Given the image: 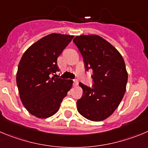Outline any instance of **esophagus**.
Masks as SVG:
<instances>
[{
    "label": "esophagus",
    "mask_w": 148,
    "mask_h": 148,
    "mask_svg": "<svg viewBox=\"0 0 148 148\" xmlns=\"http://www.w3.org/2000/svg\"><path fill=\"white\" fill-rule=\"evenodd\" d=\"M73 85H74V86H77V85H78V80H77V79H74Z\"/></svg>",
    "instance_id": "esophagus-1"
}]
</instances>
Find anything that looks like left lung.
<instances>
[{
	"instance_id": "1",
	"label": "left lung",
	"mask_w": 148,
	"mask_h": 148,
	"mask_svg": "<svg viewBox=\"0 0 148 148\" xmlns=\"http://www.w3.org/2000/svg\"><path fill=\"white\" fill-rule=\"evenodd\" d=\"M73 41L83 57L85 70H93L94 82L91 88L79 82L83 93L77 101V110L90 121H103L114 112L125 94V62L121 53L99 36H79Z\"/></svg>"
}]
</instances>
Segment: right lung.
I'll return each mask as SVG.
<instances>
[{"label":"right lung","instance_id":"1","mask_svg":"<svg viewBox=\"0 0 148 148\" xmlns=\"http://www.w3.org/2000/svg\"><path fill=\"white\" fill-rule=\"evenodd\" d=\"M74 36L51 34L32 45L23 54L16 73V85L26 110L38 118L51 117L58 111L73 81L56 75L57 59Z\"/></svg>","mask_w":148,"mask_h":148}]
</instances>
